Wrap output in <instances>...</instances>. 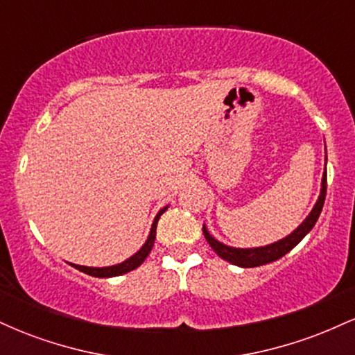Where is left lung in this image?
Wrapping results in <instances>:
<instances>
[{
  "mask_svg": "<svg viewBox=\"0 0 355 355\" xmlns=\"http://www.w3.org/2000/svg\"><path fill=\"white\" fill-rule=\"evenodd\" d=\"M325 165H327V155H325ZM325 193H327V170H324V173H322L320 193H319V198H317L315 205H313V209L311 210V214H309L304 222L300 223L294 232H291L287 237L277 240L274 243H268V245L250 247V248H237V247L225 245V243L218 242L214 235H210L207 225H203V235H205L209 245L214 248L215 254L222 257V259L227 260V262L234 263V266L242 267V268H250V267L263 266V263H270L274 262V260H279L280 257H284L285 254H288V252H291L292 248H294L297 243H299L300 240H302L305 235L313 229V225H315L317 218H319L322 211V207H324Z\"/></svg>",
  "mask_w": 355,
  "mask_h": 355,
  "instance_id": "obj_1",
  "label": "left lung"
}]
</instances>
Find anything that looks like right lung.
Instances as JSON below:
<instances>
[{"mask_svg": "<svg viewBox=\"0 0 355 355\" xmlns=\"http://www.w3.org/2000/svg\"><path fill=\"white\" fill-rule=\"evenodd\" d=\"M168 209V205L164 207L157 214V217H155L153 223H152V229H150V234H148V239L145 240L144 245L140 247V250L137 252V254H133L130 259L123 260L121 263H116V266H110V267H87V266H75V263H71L73 267L78 268L80 272H83V274H88L92 277H98V279H108V277H118V275H123L126 272H132L135 270L137 267H140L141 263H144V260L148 257L150 252H152L153 248V243H155V237H157V223L158 220H160L162 214Z\"/></svg>", "mask_w": 355, "mask_h": 355, "instance_id": "1", "label": "right lung"}]
</instances>
